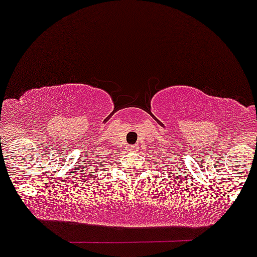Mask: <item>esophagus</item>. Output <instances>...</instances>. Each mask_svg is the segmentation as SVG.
I'll return each mask as SVG.
<instances>
[{
    "label": "esophagus",
    "instance_id": "esophagus-1",
    "mask_svg": "<svg viewBox=\"0 0 257 257\" xmlns=\"http://www.w3.org/2000/svg\"><path fill=\"white\" fill-rule=\"evenodd\" d=\"M139 149V147L138 146H132V148H131V151L132 152H137Z\"/></svg>",
    "mask_w": 257,
    "mask_h": 257
}]
</instances>
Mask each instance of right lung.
Listing matches in <instances>:
<instances>
[{"label": "right lung", "instance_id": "obj_1", "mask_svg": "<svg viewBox=\"0 0 257 257\" xmlns=\"http://www.w3.org/2000/svg\"><path fill=\"white\" fill-rule=\"evenodd\" d=\"M105 158H108V157H105ZM103 162H104V161H103V159H100V162H99V163H100V164H101V163H103ZM99 163H96V164H98V166H99Z\"/></svg>", "mask_w": 257, "mask_h": 257}]
</instances>
